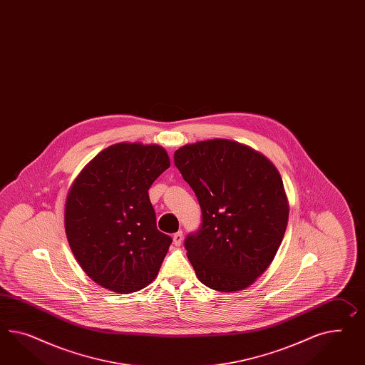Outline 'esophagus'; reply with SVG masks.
Here are the masks:
<instances>
[{"mask_svg":"<svg viewBox=\"0 0 365 365\" xmlns=\"http://www.w3.org/2000/svg\"><path fill=\"white\" fill-rule=\"evenodd\" d=\"M173 240H174V245L175 246H180L182 242H183V232L182 231H178L174 235H173Z\"/></svg>","mask_w":365,"mask_h":365,"instance_id":"obj_1","label":"esophagus"}]
</instances>
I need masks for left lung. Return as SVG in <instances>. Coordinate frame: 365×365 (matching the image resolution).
I'll list each match as a JSON object with an SVG mask.
<instances>
[{
    "instance_id": "obj_1",
    "label": "left lung",
    "mask_w": 365,
    "mask_h": 365,
    "mask_svg": "<svg viewBox=\"0 0 365 365\" xmlns=\"http://www.w3.org/2000/svg\"><path fill=\"white\" fill-rule=\"evenodd\" d=\"M174 162L202 208L200 230L185 240L197 279L217 292L254 284L272 263L289 214L275 165L222 138L185 145Z\"/></svg>"
}]
</instances>
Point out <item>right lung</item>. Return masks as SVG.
I'll return each mask as SVG.
<instances>
[{
  "mask_svg": "<svg viewBox=\"0 0 365 365\" xmlns=\"http://www.w3.org/2000/svg\"><path fill=\"white\" fill-rule=\"evenodd\" d=\"M170 168L159 145L120 142L82 168L65 203V231L81 268L106 289L131 294L157 277L171 245L158 231L148 188Z\"/></svg>",
  "mask_w": 365,
  "mask_h": 365,
  "instance_id": "obj_1",
  "label": "right lung"
}]
</instances>
